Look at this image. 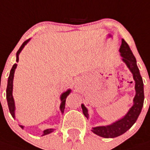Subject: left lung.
Wrapping results in <instances>:
<instances>
[{
	"label": "left lung",
	"mask_w": 150,
	"mask_h": 150,
	"mask_svg": "<svg viewBox=\"0 0 150 150\" xmlns=\"http://www.w3.org/2000/svg\"><path fill=\"white\" fill-rule=\"evenodd\" d=\"M120 52L123 57V61L127 64L131 73L133 74L134 79L135 81L136 94L134 98L133 106L131 107L127 114L123 119L106 127L102 126V127H93L92 131L93 133L100 137L107 138V139L118 137L131 128L139 117L144 102V87L142 79L139 72V67L136 64L135 57L131 52L128 44L123 39H122V44L120 49ZM82 108H83V112L86 117L88 118L86 108L83 105H82Z\"/></svg>",
	"instance_id": "1"
}]
</instances>
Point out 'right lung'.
I'll return each instance as SVG.
<instances>
[{
	"mask_svg": "<svg viewBox=\"0 0 150 150\" xmlns=\"http://www.w3.org/2000/svg\"><path fill=\"white\" fill-rule=\"evenodd\" d=\"M29 40L27 41H25L23 45H22L20 48L19 49V50L17 51L16 52V62L19 61V52H21V50H23V48L24 47V45L27 44ZM17 64H15L13 66H12V68L11 69V71H10V74H9L8 79V86H7V90H6V98H7V101H8V109L9 112L11 113V115L12 116V117H15V104H14V100H13V97H12V86H13V77H14V72L15 69L16 68ZM71 92V90H68L67 91L64 92L63 93L61 97H60V99H61V105H60V110H61V112H64L65 108V102H66V98ZM21 128H23V126H20ZM54 129H47V130H45L44 134L43 135H45V134H48L51 133L53 131Z\"/></svg>",
	"mask_w": 150,
	"mask_h": 150,
	"instance_id": "add662e5",
	"label": "right lung"
}]
</instances>
